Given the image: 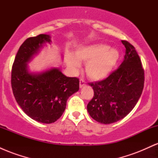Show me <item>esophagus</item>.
Segmentation results:
<instances>
[{"label": "esophagus", "mask_w": 158, "mask_h": 158, "mask_svg": "<svg viewBox=\"0 0 158 158\" xmlns=\"http://www.w3.org/2000/svg\"><path fill=\"white\" fill-rule=\"evenodd\" d=\"M85 85H86V84H85V81L81 79L80 80H79V87H80V88H83V87H85Z\"/></svg>", "instance_id": "obj_1"}]
</instances>
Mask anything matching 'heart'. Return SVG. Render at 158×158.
Wrapping results in <instances>:
<instances>
[{"mask_svg": "<svg viewBox=\"0 0 158 158\" xmlns=\"http://www.w3.org/2000/svg\"><path fill=\"white\" fill-rule=\"evenodd\" d=\"M75 58L69 56L67 64L73 73L79 71V61L86 63L85 73L93 81L106 79L115 68L119 59V52L104 44H93L82 46L76 50Z\"/></svg>", "mask_w": 158, "mask_h": 158, "instance_id": "b5f03b06", "label": "heart"}]
</instances>
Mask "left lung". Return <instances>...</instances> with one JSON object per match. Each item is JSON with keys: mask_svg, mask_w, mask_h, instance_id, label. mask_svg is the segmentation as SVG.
<instances>
[{"mask_svg": "<svg viewBox=\"0 0 158 158\" xmlns=\"http://www.w3.org/2000/svg\"><path fill=\"white\" fill-rule=\"evenodd\" d=\"M126 55L122 64L106 79L89 83L93 99L87 110L94 120L110 124L124 118L138 102L144 86V70L133 45L122 41Z\"/></svg>", "mask_w": 158, "mask_h": 158, "instance_id": "left-lung-1", "label": "left lung"}]
</instances>
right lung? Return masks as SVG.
Here are the masks:
<instances>
[{
	"label": "right lung",
	"instance_id": "right-lung-1",
	"mask_svg": "<svg viewBox=\"0 0 158 158\" xmlns=\"http://www.w3.org/2000/svg\"><path fill=\"white\" fill-rule=\"evenodd\" d=\"M50 42L47 34L27 39L16 54L11 74L12 92L21 109L30 118L47 124L60 118L68 99L79 89V79L66 77L59 68L30 72L28 63Z\"/></svg>",
	"mask_w": 158,
	"mask_h": 158
}]
</instances>
